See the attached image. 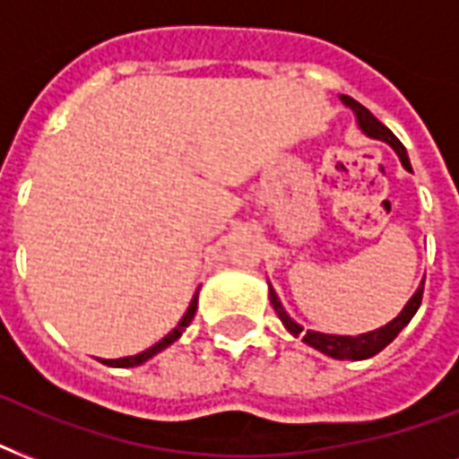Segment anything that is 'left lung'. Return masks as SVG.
Instances as JSON below:
<instances>
[{
    "mask_svg": "<svg viewBox=\"0 0 459 459\" xmlns=\"http://www.w3.org/2000/svg\"><path fill=\"white\" fill-rule=\"evenodd\" d=\"M341 100L345 107H350V109L355 111L357 124H359L364 135L388 143V145L395 150V154H398L400 161H403V166H405L407 171H412V166H410V159H407L403 143H400V140L395 138V135H393V133L388 131V128H385V126L381 124V121H378L369 109H367V107H362V104L355 102V100L348 95H342ZM421 295H424V281H421V286L417 288V293L410 298V302L403 307V312H400L393 321H388L385 326L377 328V331H369V333H359V335H333V333H319V331H302L300 324L288 316V312L283 309V305H281L279 295L273 293V288L269 286V300H272L273 305V312L279 314V319L283 321V326H286L293 335H302V341H305L307 345H312L314 350H319V352L333 357V359H367V357H374L377 352H381V350H384L388 342H393V338H395V335H398L407 324H410V319H412L414 314H417V309H420L421 305Z\"/></svg>",
    "mask_w": 459,
    "mask_h": 459,
    "instance_id": "obj_1",
    "label": "left lung"
}]
</instances>
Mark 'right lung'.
<instances>
[{"label":"right lung","instance_id":"obj_1","mask_svg":"<svg viewBox=\"0 0 459 459\" xmlns=\"http://www.w3.org/2000/svg\"><path fill=\"white\" fill-rule=\"evenodd\" d=\"M195 312H197V293L193 295V300H190V307H187V312L183 314V319L178 321V326L173 328V331H171V333H169V335H164L161 341L154 342L152 348L143 350L140 355H133V357H121V359H102V364H107V367H138V364L147 362L150 357H154V355H157V352H161V350H164V348H169L171 342L178 341L180 333H183V331H186L187 324L193 321Z\"/></svg>","mask_w":459,"mask_h":459}]
</instances>
